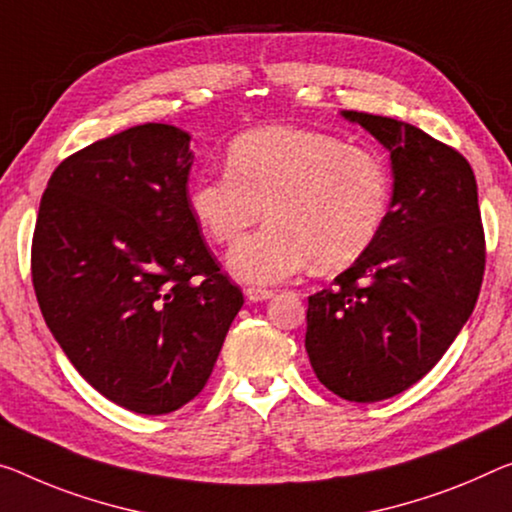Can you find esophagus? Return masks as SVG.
I'll return each mask as SVG.
<instances>
[{"label": "esophagus", "mask_w": 512, "mask_h": 512, "mask_svg": "<svg viewBox=\"0 0 512 512\" xmlns=\"http://www.w3.org/2000/svg\"><path fill=\"white\" fill-rule=\"evenodd\" d=\"M245 297L249 302H265V300H270V297H274V293H272V290H267V288L249 286V288H245Z\"/></svg>", "instance_id": "esophagus-1"}]
</instances>
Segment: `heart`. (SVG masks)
<instances>
[{"instance_id":"heart-1","label":"heart","mask_w":512,"mask_h":512,"mask_svg":"<svg viewBox=\"0 0 512 512\" xmlns=\"http://www.w3.org/2000/svg\"><path fill=\"white\" fill-rule=\"evenodd\" d=\"M389 199V169L373 151L290 125L233 139L226 169L187 192L196 226L217 245L240 238L265 208L270 222L229 251V270L251 283L357 261L380 233Z\"/></svg>"}]
</instances>
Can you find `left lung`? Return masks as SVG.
Returning a JSON list of instances; mask_svg holds the SVG:
<instances>
[{"instance_id": "1", "label": "left lung", "mask_w": 512, "mask_h": 512, "mask_svg": "<svg viewBox=\"0 0 512 512\" xmlns=\"http://www.w3.org/2000/svg\"><path fill=\"white\" fill-rule=\"evenodd\" d=\"M391 153L393 194L373 245L309 297L306 352L350 403L410 389L474 311L485 272L478 187L455 148L410 123L341 112Z\"/></svg>"}]
</instances>
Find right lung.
I'll list each match as a JSON object with an SVG mask.
<instances>
[{"label":"right lung","mask_w":512,"mask_h":512,"mask_svg":"<svg viewBox=\"0 0 512 512\" xmlns=\"http://www.w3.org/2000/svg\"><path fill=\"white\" fill-rule=\"evenodd\" d=\"M190 135L144 123L54 169L31 242L41 313L93 389L137 414H169L206 387L242 290L201 238Z\"/></svg>","instance_id":"add662e5"}]
</instances>
